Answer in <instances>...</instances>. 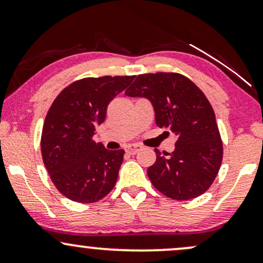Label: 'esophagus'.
<instances>
[{
    "mask_svg": "<svg viewBox=\"0 0 263 263\" xmlns=\"http://www.w3.org/2000/svg\"><path fill=\"white\" fill-rule=\"evenodd\" d=\"M141 149H142V147L140 146V144H132V146H128L126 151H127L129 155H136V153Z\"/></svg>",
    "mask_w": 263,
    "mask_h": 263,
    "instance_id": "esophagus-1",
    "label": "esophagus"
}]
</instances>
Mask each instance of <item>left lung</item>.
Listing matches in <instances>:
<instances>
[{"instance_id": "left-lung-1", "label": "left lung", "mask_w": 263, "mask_h": 263, "mask_svg": "<svg viewBox=\"0 0 263 263\" xmlns=\"http://www.w3.org/2000/svg\"><path fill=\"white\" fill-rule=\"evenodd\" d=\"M126 95L152 102L158 127L177 137L176 149L157 159L147 171L153 186L174 200H189L210 188L222 162V141L215 114L204 92L178 73L141 74Z\"/></svg>"}]
</instances>
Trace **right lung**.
Segmentation results:
<instances>
[{
	"label": "right lung",
	"instance_id": "obj_1",
	"mask_svg": "<svg viewBox=\"0 0 263 263\" xmlns=\"http://www.w3.org/2000/svg\"><path fill=\"white\" fill-rule=\"evenodd\" d=\"M135 75L84 78L53 101L42 129L41 151L55 188L77 203H96L116 184L125 151H108L92 140L111 100Z\"/></svg>",
	"mask_w": 263,
	"mask_h": 263
}]
</instances>
